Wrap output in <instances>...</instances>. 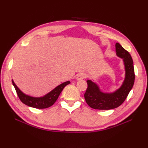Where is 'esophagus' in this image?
Masks as SVG:
<instances>
[{
    "label": "esophagus",
    "mask_w": 148,
    "mask_h": 148,
    "mask_svg": "<svg viewBox=\"0 0 148 148\" xmlns=\"http://www.w3.org/2000/svg\"><path fill=\"white\" fill-rule=\"evenodd\" d=\"M87 77V75L86 73L84 72H79V73L77 74V76H76V79L77 80H81L85 79Z\"/></svg>",
    "instance_id": "obj_1"
}]
</instances>
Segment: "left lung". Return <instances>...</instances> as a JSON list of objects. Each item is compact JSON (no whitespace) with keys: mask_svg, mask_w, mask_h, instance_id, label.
<instances>
[{"mask_svg":"<svg viewBox=\"0 0 148 148\" xmlns=\"http://www.w3.org/2000/svg\"><path fill=\"white\" fill-rule=\"evenodd\" d=\"M117 56L123 61L125 77L121 86L113 92H104L91 80H87V88L84 94L87 104L93 109L111 110L121 105L128 96L134 83L133 61L131 55L119 43L116 44Z\"/></svg>","mask_w":148,"mask_h":148,"instance_id":"8db88e82","label":"left lung"}]
</instances>
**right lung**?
<instances>
[{"instance_id": "obj_1", "label": "right lung", "mask_w": 148, "mask_h": 148, "mask_svg": "<svg viewBox=\"0 0 148 148\" xmlns=\"http://www.w3.org/2000/svg\"><path fill=\"white\" fill-rule=\"evenodd\" d=\"M12 81L20 101L23 102V104H26L27 106L35 108L38 109L47 108H49L52 106V105L56 102L59 96V95L61 94L62 89H64V87L71 83L70 81L64 82V83L60 84L59 86L56 87V88L53 89L51 91H50L46 95H44V97H33L23 93V92L17 87L16 84H15L14 82L13 81V79H12Z\"/></svg>"}]
</instances>
